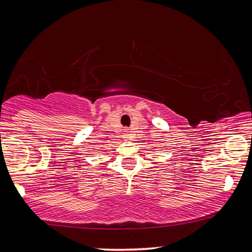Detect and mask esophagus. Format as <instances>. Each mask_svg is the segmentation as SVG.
<instances>
[{
	"instance_id": "obj_1",
	"label": "esophagus",
	"mask_w": 252,
	"mask_h": 252,
	"mask_svg": "<svg viewBox=\"0 0 252 252\" xmlns=\"http://www.w3.org/2000/svg\"><path fill=\"white\" fill-rule=\"evenodd\" d=\"M123 139H124V140H128V139H129V133L127 132V130H125V132H124V134H123Z\"/></svg>"
}]
</instances>
